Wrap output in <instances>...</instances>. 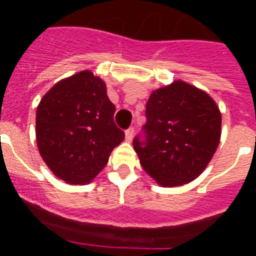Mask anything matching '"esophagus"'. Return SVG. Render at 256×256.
Here are the masks:
<instances>
[{
  "label": "esophagus",
  "instance_id": "1",
  "mask_svg": "<svg viewBox=\"0 0 256 256\" xmlns=\"http://www.w3.org/2000/svg\"><path fill=\"white\" fill-rule=\"evenodd\" d=\"M124 136H126V140H128V142H130V140H132V136H134V128H128V130L124 132Z\"/></svg>",
  "mask_w": 256,
  "mask_h": 256
}]
</instances>
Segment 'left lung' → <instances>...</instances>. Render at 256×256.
<instances>
[{
	"label": "left lung",
	"mask_w": 256,
	"mask_h": 256,
	"mask_svg": "<svg viewBox=\"0 0 256 256\" xmlns=\"http://www.w3.org/2000/svg\"><path fill=\"white\" fill-rule=\"evenodd\" d=\"M144 140L132 146L144 170L164 187L202 174L220 140L222 116L207 92L183 81L154 90L146 104Z\"/></svg>",
	"instance_id": "left-lung-1"
}]
</instances>
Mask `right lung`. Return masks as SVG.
<instances>
[{
	"instance_id": "right-lung-1",
	"label": "right lung",
	"mask_w": 256,
	"mask_h": 256,
	"mask_svg": "<svg viewBox=\"0 0 256 256\" xmlns=\"http://www.w3.org/2000/svg\"><path fill=\"white\" fill-rule=\"evenodd\" d=\"M114 112L104 82L88 70L46 92L37 108L36 136L42 160L56 176L86 184L100 174L112 148L124 140Z\"/></svg>"
}]
</instances>
